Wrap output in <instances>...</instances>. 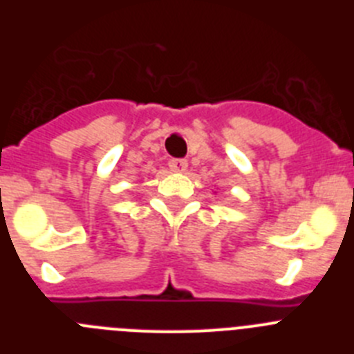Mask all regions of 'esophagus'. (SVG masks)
Instances as JSON below:
<instances>
[{"instance_id":"1","label":"esophagus","mask_w":354,"mask_h":354,"mask_svg":"<svg viewBox=\"0 0 354 354\" xmlns=\"http://www.w3.org/2000/svg\"><path fill=\"white\" fill-rule=\"evenodd\" d=\"M168 167H170V170L175 171V174H183L187 168V161L186 159H171V161L168 162Z\"/></svg>"}]
</instances>
